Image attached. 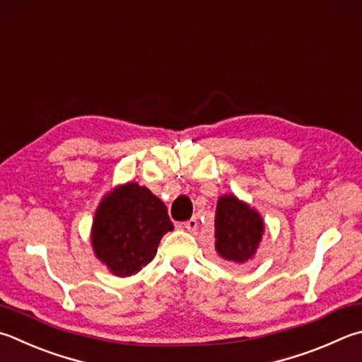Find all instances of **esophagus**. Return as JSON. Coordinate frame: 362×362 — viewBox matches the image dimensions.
Returning <instances> with one entry per match:
<instances>
[{"label":"esophagus","mask_w":362,"mask_h":362,"mask_svg":"<svg viewBox=\"0 0 362 362\" xmlns=\"http://www.w3.org/2000/svg\"><path fill=\"white\" fill-rule=\"evenodd\" d=\"M183 228L187 229V231H189V233H193L196 228H198V218H196V216H193V218H189V220H187L185 223H183Z\"/></svg>","instance_id":"34e87169"}]
</instances>
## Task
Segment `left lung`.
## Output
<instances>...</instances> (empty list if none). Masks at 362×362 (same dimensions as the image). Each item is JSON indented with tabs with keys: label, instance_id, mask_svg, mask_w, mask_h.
Here are the masks:
<instances>
[{
	"label": "left lung",
	"instance_id": "1",
	"mask_svg": "<svg viewBox=\"0 0 362 362\" xmlns=\"http://www.w3.org/2000/svg\"><path fill=\"white\" fill-rule=\"evenodd\" d=\"M264 231L259 214L233 194L221 196L215 214V248L226 261L244 264L253 258Z\"/></svg>",
	"mask_w": 362,
	"mask_h": 362
}]
</instances>
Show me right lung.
Masks as SVG:
<instances>
[{"mask_svg": "<svg viewBox=\"0 0 362 362\" xmlns=\"http://www.w3.org/2000/svg\"><path fill=\"white\" fill-rule=\"evenodd\" d=\"M173 229L166 206L146 187L127 183L98 207L91 244L110 272L128 277L153 259L161 238Z\"/></svg>", "mask_w": 362, "mask_h": 362, "instance_id": "1", "label": "right lung"}]
</instances>
